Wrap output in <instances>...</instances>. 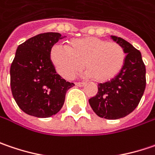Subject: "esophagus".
Returning a JSON list of instances; mask_svg holds the SVG:
<instances>
[{"label":"esophagus","mask_w":155,"mask_h":155,"mask_svg":"<svg viewBox=\"0 0 155 155\" xmlns=\"http://www.w3.org/2000/svg\"><path fill=\"white\" fill-rule=\"evenodd\" d=\"M75 84H76L77 86H79V87H81V86H84L85 84H84V83H83V82H76V83H75Z\"/></svg>","instance_id":"1"}]
</instances>
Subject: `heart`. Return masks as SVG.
I'll use <instances>...</instances> for the list:
<instances>
[{
    "label": "heart",
    "mask_w": 155,
    "mask_h": 155,
    "mask_svg": "<svg viewBox=\"0 0 155 155\" xmlns=\"http://www.w3.org/2000/svg\"><path fill=\"white\" fill-rule=\"evenodd\" d=\"M50 58L56 71L64 78H72L84 64L87 75L94 81L104 83L112 80L122 71L126 52L119 43L90 36L72 39L67 47L54 45Z\"/></svg>",
    "instance_id": "b5f03b06"
}]
</instances>
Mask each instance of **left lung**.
I'll return each mask as SVG.
<instances>
[{
    "instance_id": "obj_1",
    "label": "left lung",
    "mask_w": 155,
    "mask_h": 155,
    "mask_svg": "<svg viewBox=\"0 0 155 155\" xmlns=\"http://www.w3.org/2000/svg\"><path fill=\"white\" fill-rule=\"evenodd\" d=\"M113 41L126 52V62L122 71L112 80L100 83L97 93L89 103L100 118L117 120L134 111L146 88V66L140 51L123 38L111 35Z\"/></svg>"
}]
</instances>
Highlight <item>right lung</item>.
<instances>
[{"mask_svg": "<svg viewBox=\"0 0 155 155\" xmlns=\"http://www.w3.org/2000/svg\"><path fill=\"white\" fill-rule=\"evenodd\" d=\"M64 38L47 32L20 44L10 67L12 95L21 111L49 118L63 107L66 91L74 86L57 73L50 58L51 48Z\"/></svg>", "mask_w": 155, "mask_h": 155, "instance_id": "right-lung-1", "label": "right lung"}]
</instances>
